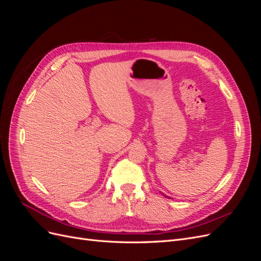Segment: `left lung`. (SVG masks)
<instances>
[{"instance_id":"1","label":"left lung","mask_w":261,"mask_h":261,"mask_svg":"<svg viewBox=\"0 0 261 261\" xmlns=\"http://www.w3.org/2000/svg\"><path fill=\"white\" fill-rule=\"evenodd\" d=\"M167 197H168V196H167Z\"/></svg>"}]
</instances>
